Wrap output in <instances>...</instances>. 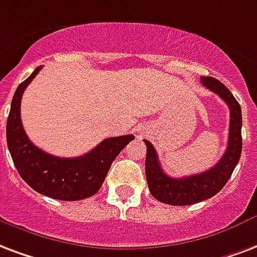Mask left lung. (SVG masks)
<instances>
[{
	"label": "left lung",
	"mask_w": 257,
	"mask_h": 257,
	"mask_svg": "<svg viewBox=\"0 0 257 257\" xmlns=\"http://www.w3.org/2000/svg\"><path fill=\"white\" fill-rule=\"evenodd\" d=\"M201 84L218 96L225 100L230 110V126L227 147L215 166L206 172L193 176L173 178L163 172V169L158 161V154L154 146L148 140L147 155H146V177H147L148 189L157 200L172 204V206H191L199 201L207 200L215 196L216 193L225 187L229 181L231 173L240 161L241 150H242V138H241V126H242V115L241 106L235 100L233 94L222 84L210 76H201Z\"/></svg>",
	"instance_id": "8db88e82"
}]
</instances>
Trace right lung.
<instances>
[{
    "instance_id": "1",
    "label": "right lung",
    "mask_w": 257,
    "mask_h": 257,
    "mask_svg": "<svg viewBox=\"0 0 257 257\" xmlns=\"http://www.w3.org/2000/svg\"><path fill=\"white\" fill-rule=\"evenodd\" d=\"M38 66L13 95L7 122V142L17 172L38 193L57 200H81L99 191L110 166L134 135L104 139L83 157L58 158L38 148L24 132L20 117L22 96L38 75Z\"/></svg>"
}]
</instances>
